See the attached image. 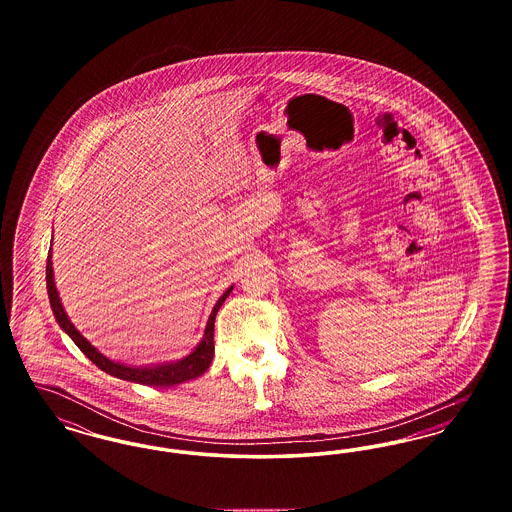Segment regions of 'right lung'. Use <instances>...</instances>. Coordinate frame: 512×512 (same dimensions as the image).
I'll return each instance as SVG.
<instances>
[{"mask_svg": "<svg viewBox=\"0 0 512 512\" xmlns=\"http://www.w3.org/2000/svg\"><path fill=\"white\" fill-rule=\"evenodd\" d=\"M46 280H48V295L53 315L57 318L59 326L73 338L74 343L78 345V349L94 363L99 366L103 372H109L111 376H117L121 380L128 382H136V384H144V386H153V388H171L176 384H182L186 380H194L197 376H201L213 361L215 355V341H213V332H215V317L219 313L220 305L224 303V299L230 295L232 288H228L222 293L209 322L205 328V336L201 343L195 347L194 353H190L186 359L172 363V365L146 366V368H132V366L119 365L109 361L107 357H103L96 347L90 345V341L84 340L80 336V332L71 324L69 317L63 311V305L59 301V295L55 290V282H53V268H51V255L48 257V265H46Z\"/></svg>", "mask_w": 512, "mask_h": 512, "instance_id": "obj_1", "label": "right lung"}]
</instances>
